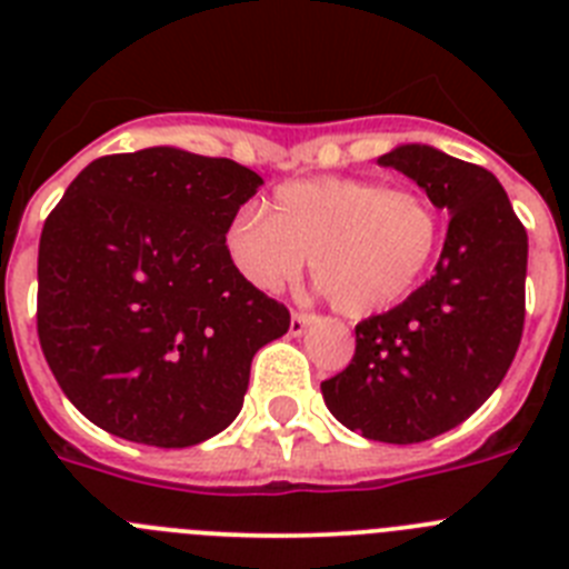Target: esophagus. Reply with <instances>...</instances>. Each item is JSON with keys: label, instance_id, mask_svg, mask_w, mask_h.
Wrapping results in <instances>:
<instances>
[{"label": "esophagus", "instance_id": "34e87169", "mask_svg": "<svg viewBox=\"0 0 569 569\" xmlns=\"http://www.w3.org/2000/svg\"><path fill=\"white\" fill-rule=\"evenodd\" d=\"M313 321H316L313 313H293V316H290V333L301 336L305 330L310 328V325H313Z\"/></svg>", "mask_w": 569, "mask_h": 569}]
</instances>
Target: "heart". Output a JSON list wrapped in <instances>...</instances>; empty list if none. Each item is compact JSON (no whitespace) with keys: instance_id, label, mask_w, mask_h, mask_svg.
I'll return each instance as SVG.
<instances>
[{"instance_id":"heart-1","label":"heart","mask_w":569,"mask_h":569,"mask_svg":"<svg viewBox=\"0 0 569 569\" xmlns=\"http://www.w3.org/2000/svg\"><path fill=\"white\" fill-rule=\"evenodd\" d=\"M439 244L441 213L430 196L347 176L281 184L268 216L241 210L224 230V248L250 284L281 290L310 256L319 290L350 319L399 305Z\"/></svg>"}]
</instances>
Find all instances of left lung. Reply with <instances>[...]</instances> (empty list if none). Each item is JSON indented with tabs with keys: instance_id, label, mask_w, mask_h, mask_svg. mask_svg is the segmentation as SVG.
Masks as SVG:
<instances>
[{
	"instance_id": "obj_1",
	"label": "left lung",
	"mask_w": 569,
	"mask_h": 569,
	"mask_svg": "<svg viewBox=\"0 0 569 569\" xmlns=\"http://www.w3.org/2000/svg\"><path fill=\"white\" fill-rule=\"evenodd\" d=\"M379 164L447 210V239L419 290L356 325L353 361L321 381V396L347 430L416 445L470 419L510 370L525 328L527 230L479 164L430 144H399Z\"/></svg>"
}]
</instances>
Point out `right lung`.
I'll use <instances>...</instances> for the list:
<instances>
[{
  "mask_svg": "<svg viewBox=\"0 0 569 569\" xmlns=\"http://www.w3.org/2000/svg\"><path fill=\"white\" fill-rule=\"evenodd\" d=\"M182 148L102 156L39 239V345L79 413L119 439L190 447L239 416L256 350L284 305L230 259L224 230L261 188Z\"/></svg>",
  "mask_w": 569,
  "mask_h": 569,
  "instance_id": "add662e5",
  "label": "right lung"
}]
</instances>
